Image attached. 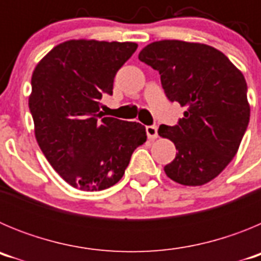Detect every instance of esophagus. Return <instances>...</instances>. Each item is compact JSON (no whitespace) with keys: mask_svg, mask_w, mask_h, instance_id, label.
<instances>
[{"mask_svg":"<svg viewBox=\"0 0 261 261\" xmlns=\"http://www.w3.org/2000/svg\"><path fill=\"white\" fill-rule=\"evenodd\" d=\"M146 135L150 140H155L158 137V128L155 125H149L146 126Z\"/></svg>","mask_w":261,"mask_h":261,"instance_id":"obj_1","label":"esophagus"}]
</instances>
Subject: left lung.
I'll return each instance as SVG.
<instances>
[{
  "label": "left lung",
  "instance_id": "obj_1",
  "mask_svg": "<svg viewBox=\"0 0 261 261\" xmlns=\"http://www.w3.org/2000/svg\"><path fill=\"white\" fill-rule=\"evenodd\" d=\"M138 59L159 71L166 96L186 108L176 125L158 129L177 150L166 175L183 186L209 183L232 161L250 121L244 75L221 50L201 43L154 41Z\"/></svg>",
  "mask_w": 261,
  "mask_h": 261
}]
</instances>
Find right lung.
Returning <instances> with one entry per match:
<instances>
[{
    "label": "right lung",
    "instance_id": "obj_1",
    "mask_svg": "<svg viewBox=\"0 0 261 261\" xmlns=\"http://www.w3.org/2000/svg\"><path fill=\"white\" fill-rule=\"evenodd\" d=\"M137 49L132 41L68 40L39 61L29 98L35 137L55 171L81 191H102L123 177L145 126L103 116L117 70Z\"/></svg>",
    "mask_w": 261,
    "mask_h": 261
}]
</instances>
